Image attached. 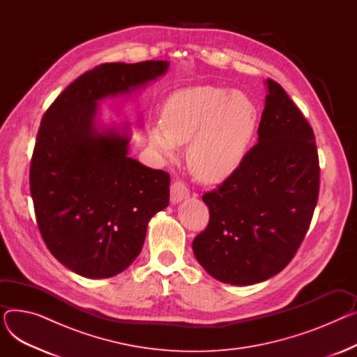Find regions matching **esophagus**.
Returning a JSON list of instances; mask_svg holds the SVG:
<instances>
[{"instance_id":"1","label":"esophagus","mask_w":357,"mask_h":357,"mask_svg":"<svg viewBox=\"0 0 357 357\" xmlns=\"http://www.w3.org/2000/svg\"><path fill=\"white\" fill-rule=\"evenodd\" d=\"M188 197H190V190L186 188V185L183 182L176 181L171 185V202L172 204H178Z\"/></svg>"}]
</instances>
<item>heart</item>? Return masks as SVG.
Listing matches in <instances>:
<instances>
[{
	"instance_id": "1",
	"label": "heart",
	"mask_w": 357,
	"mask_h": 357,
	"mask_svg": "<svg viewBox=\"0 0 357 357\" xmlns=\"http://www.w3.org/2000/svg\"><path fill=\"white\" fill-rule=\"evenodd\" d=\"M257 124V105L245 92L195 85L167 97L162 121L150 123L147 135L166 156L190 142L186 159L192 174L204 182H220L246 159Z\"/></svg>"
}]
</instances>
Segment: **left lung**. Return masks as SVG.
<instances>
[{"label": "left lung", "instance_id": "1", "mask_svg": "<svg viewBox=\"0 0 357 357\" xmlns=\"http://www.w3.org/2000/svg\"><path fill=\"white\" fill-rule=\"evenodd\" d=\"M257 144L217 190L202 195L207 229L192 241L220 282L253 285L275 276L307 234L320 190L314 131L278 82L266 81Z\"/></svg>", "mask_w": 357, "mask_h": 357}]
</instances>
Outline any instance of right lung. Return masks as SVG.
Wrapping results in <instances>:
<instances>
[{
  "label": "right lung",
  "mask_w": 357,
  "mask_h": 357,
  "mask_svg": "<svg viewBox=\"0 0 357 357\" xmlns=\"http://www.w3.org/2000/svg\"><path fill=\"white\" fill-rule=\"evenodd\" d=\"M167 61L104 63L75 79L45 112L30 165L37 226L50 253L91 279L116 276L142 252L147 224L169 204L171 178L128 156V124L98 123L100 101L128 96Z\"/></svg>",
  "instance_id": "add662e5"
}]
</instances>
